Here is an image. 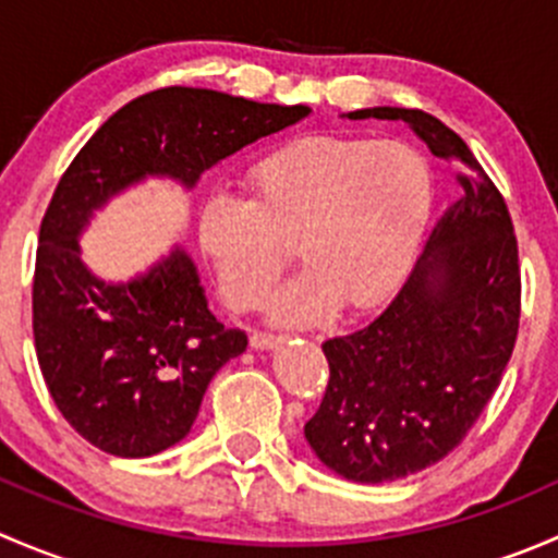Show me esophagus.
<instances>
[{
    "label": "esophagus",
    "mask_w": 558,
    "mask_h": 558,
    "mask_svg": "<svg viewBox=\"0 0 558 558\" xmlns=\"http://www.w3.org/2000/svg\"><path fill=\"white\" fill-rule=\"evenodd\" d=\"M280 342H283V337L267 335V331H253V335H251V348H253V351H269V348L280 345Z\"/></svg>",
    "instance_id": "34e87169"
}]
</instances>
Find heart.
<instances>
[{"label":"heart","mask_w":558,"mask_h":558,"mask_svg":"<svg viewBox=\"0 0 558 558\" xmlns=\"http://www.w3.org/2000/svg\"><path fill=\"white\" fill-rule=\"evenodd\" d=\"M245 202L213 196L199 213V247L232 311L267 300L289 264L307 272L269 305L272 320L307 326L331 307L384 305L408 280L435 202L432 165L402 140L307 134L245 172Z\"/></svg>","instance_id":"obj_1"}]
</instances>
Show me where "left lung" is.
Masks as SVG:
<instances>
[{"label": "left lung", "instance_id": "1", "mask_svg": "<svg viewBox=\"0 0 558 558\" xmlns=\"http://www.w3.org/2000/svg\"><path fill=\"white\" fill-rule=\"evenodd\" d=\"M345 116L404 121L464 189L380 315L320 345L329 386L305 440L348 481L391 483L446 459L497 391L519 337V243L502 194L453 129L408 107Z\"/></svg>", "mask_w": 558, "mask_h": 558}]
</instances>
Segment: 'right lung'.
Instances as JSON below:
<instances>
[{"label":"right lung","instance_id":"obj_1","mask_svg":"<svg viewBox=\"0 0 558 558\" xmlns=\"http://www.w3.org/2000/svg\"><path fill=\"white\" fill-rule=\"evenodd\" d=\"M307 112L159 88L112 112L61 174L39 227L32 326L56 408L99 451L143 459L183 440L213 375L245 351L247 335L216 320L183 247L129 283L97 278L77 245L94 210L145 178L194 189L213 165Z\"/></svg>","mask_w":558,"mask_h":558}]
</instances>
